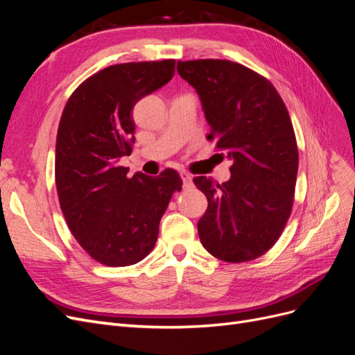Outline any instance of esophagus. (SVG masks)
<instances>
[{
  "instance_id": "34e87169",
  "label": "esophagus",
  "mask_w": 355,
  "mask_h": 355,
  "mask_svg": "<svg viewBox=\"0 0 355 355\" xmlns=\"http://www.w3.org/2000/svg\"><path fill=\"white\" fill-rule=\"evenodd\" d=\"M180 178H182V180H184L185 187H189L192 184V178L189 173H187V171H180Z\"/></svg>"
}]
</instances>
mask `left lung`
I'll use <instances>...</instances> for the list:
<instances>
[{"mask_svg":"<svg viewBox=\"0 0 355 355\" xmlns=\"http://www.w3.org/2000/svg\"><path fill=\"white\" fill-rule=\"evenodd\" d=\"M200 96L209 141L232 159L231 179L194 178L209 206L198 220L201 244L225 262L265 254L280 239L293 207L297 144L286 105L270 80L237 62H178Z\"/></svg>","mask_w":355,"mask_h":355,"instance_id":"8db88e82","label":"left lung"}]
</instances>
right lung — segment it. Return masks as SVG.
Instances as JSON below:
<instances>
[{"instance_id":"1","label":"right lung","mask_w":355,"mask_h":355,"mask_svg":"<svg viewBox=\"0 0 355 355\" xmlns=\"http://www.w3.org/2000/svg\"><path fill=\"white\" fill-rule=\"evenodd\" d=\"M176 60L118 63L83 81L63 108L55 178L63 216L75 240L106 266L141 262L154 249L158 225L182 179L127 178L120 158L132 154V110L175 75Z\"/></svg>"}]
</instances>
